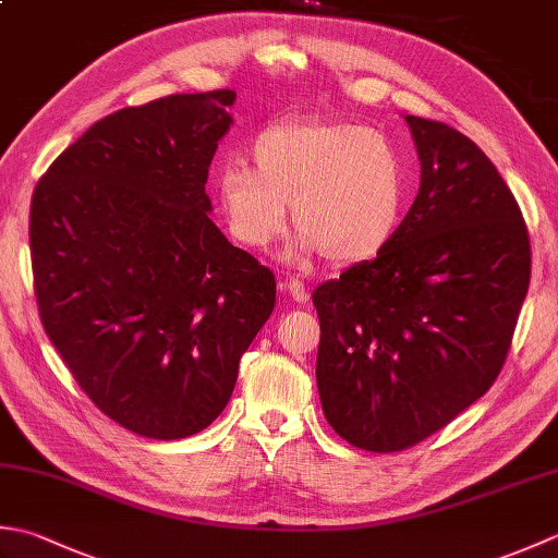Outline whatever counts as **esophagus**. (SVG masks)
Returning a JSON list of instances; mask_svg holds the SVG:
<instances>
[{"instance_id": "34e87169", "label": "esophagus", "mask_w": 558, "mask_h": 558, "mask_svg": "<svg viewBox=\"0 0 558 558\" xmlns=\"http://www.w3.org/2000/svg\"><path fill=\"white\" fill-rule=\"evenodd\" d=\"M282 290H286L290 298L294 300V302H300V304H304L306 300H310V292H306V286L304 282L300 280V278H290L286 286H282Z\"/></svg>"}]
</instances>
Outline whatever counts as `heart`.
<instances>
[{
  "instance_id": "1",
  "label": "heart",
  "mask_w": 558,
  "mask_h": 558,
  "mask_svg": "<svg viewBox=\"0 0 558 558\" xmlns=\"http://www.w3.org/2000/svg\"><path fill=\"white\" fill-rule=\"evenodd\" d=\"M252 165L234 160L216 172V196L230 234L266 248L286 232L288 204L302 230L294 254L324 252L357 264L393 240L408 196L398 148L364 124L290 120L248 146Z\"/></svg>"
}]
</instances>
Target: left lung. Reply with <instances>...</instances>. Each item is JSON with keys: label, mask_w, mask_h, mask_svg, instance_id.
Wrapping results in <instances>:
<instances>
[{"label": "left lung", "mask_w": 558, "mask_h": 558, "mask_svg": "<svg viewBox=\"0 0 558 558\" xmlns=\"http://www.w3.org/2000/svg\"><path fill=\"white\" fill-rule=\"evenodd\" d=\"M420 192L393 240L314 290L316 386L348 444L393 453L487 393L530 286V236L511 189L448 124L405 114Z\"/></svg>", "instance_id": "8db88e82"}]
</instances>
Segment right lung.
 <instances>
[{
    "label": "right lung",
    "instance_id": "obj_1",
    "mask_svg": "<svg viewBox=\"0 0 558 558\" xmlns=\"http://www.w3.org/2000/svg\"><path fill=\"white\" fill-rule=\"evenodd\" d=\"M234 98L182 93L105 117L31 201L47 338L110 420L158 441L218 417L276 306L272 272L208 216V168Z\"/></svg>",
    "mask_w": 558,
    "mask_h": 558
}]
</instances>
